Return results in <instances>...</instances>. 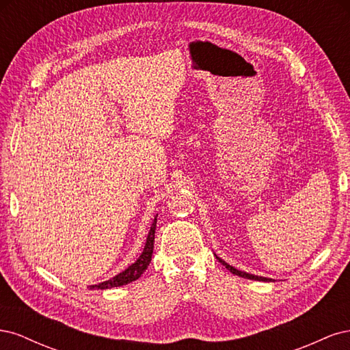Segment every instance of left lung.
I'll use <instances>...</instances> for the list:
<instances>
[{
	"mask_svg": "<svg viewBox=\"0 0 350 350\" xmlns=\"http://www.w3.org/2000/svg\"><path fill=\"white\" fill-rule=\"evenodd\" d=\"M216 258L224 264V266L232 273V274H237V276H239V278H243V279H250V280H258V282H271V279H269V278H262V276H256V274H251V273H247V271H241V270H238V269H235V267H232V266H229V264L226 262V261H224L221 258H219L217 256H216Z\"/></svg>",
	"mask_w": 350,
	"mask_h": 350,
	"instance_id": "8db88e82",
	"label": "left lung"
}]
</instances>
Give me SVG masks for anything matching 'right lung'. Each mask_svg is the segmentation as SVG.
I'll use <instances>...</instances> for the list:
<instances>
[{
	"label": "right lung",
	"mask_w": 350,
	"mask_h": 350,
	"mask_svg": "<svg viewBox=\"0 0 350 350\" xmlns=\"http://www.w3.org/2000/svg\"><path fill=\"white\" fill-rule=\"evenodd\" d=\"M156 221H157V215L154 216V220L152 224V228L149 230V235H147L146 243H144V248L143 252L140 254V257L137 258L131 266L126 267L124 271L118 273L116 276H113L109 280H105L102 283L98 284H90L89 288L90 289H111V288H118V286H124V284H129L134 280L139 279L142 274L147 270L149 267V264L152 261V254H153V243H154V230H156Z\"/></svg>",
	"instance_id": "obj_1"
}]
</instances>
